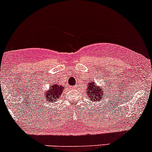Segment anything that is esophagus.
<instances>
[{
  "instance_id": "1",
  "label": "esophagus",
  "mask_w": 152,
  "mask_h": 152,
  "mask_svg": "<svg viewBox=\"0 0 152 152\" xmlns=\"http://www.w3.org/2000/svg\"><path fill=\"white\" fill-rule=\"evenodd\" d=\"M72 88L73 90H77V87L76 86H73Z\"/></svg>"
}]
</instances>
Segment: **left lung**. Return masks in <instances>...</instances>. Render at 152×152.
Here are the masks:
<instances>
[{"instance_id":"left-lung-1","label":"left lung","mask_w":152,"mask_h":152,"mask_svg":"<svg viewBox=\"0 0 152 152\" xmlns=\"http://www.w3.org/2000/svg\"><path fill=\"white\" fill-rule=\"evenodd\" d=\"M104 83H106V82H104ZM87 87L88 88H87L85 95H86L87 98L90 99L91 101L96 102L97 103H98L99 104V101L101 102L102 98L105 97V95H107L105 91V90L107 91L105 88L103 89L101 87L97 85L94 82V78H93V80H90L89 83H88Z\"/></svg>"}]
</instances>
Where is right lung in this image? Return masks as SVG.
Segmentation results:
<instances>
[{"mask_svg": "<svg viewBox=\"0 0 152 152\" xmlns=\"http://www.w3.org/2000/svg\"><path fill=\"white\" fill-rule=\"evenodd\" d=\"M64 88V87L56 84V83H54V85H50L49 90H44L42 91V93L39 94V96H41L42 98H39V99L44 100V101L45 100L46 102H51V103L57 101L62 94Z\"/></svg>", "mask_w": 152, "mask_h": 152, "instance_id": "right-lung-1", "label": "right lung"}]
</instances>
